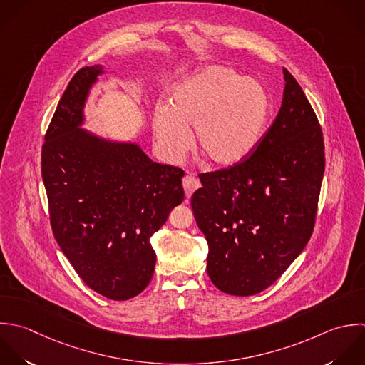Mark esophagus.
Listing matches in <instances>:
<instances>
[{"instance_id":"esophagus-1","label":"esophagus","mask_w":365,"mask_h":365,"mask_svg":"<svg viewBox=\"0 0 365 365\" xmlns=\"http://www.w3.org/2000/svg\"><path fill=\"white\" fill-rule=\"evenodd\" d=\"M182 183H183V189H185L186 197H190V196L193 195V192L200 187L199 179H196L195 176H190V175H186V176L183 178Z\"/></svg>"}]
</instances>
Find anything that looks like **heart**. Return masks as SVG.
I'll return each mask as SVG.
<instances>
[{"mask_svg": "<svg viewBox=\"0 0 365 365\" xmlns=\"http://www.w3.org/2000/svg\"><path fill=\"white\" fill-rule=\"evenodd\" d=\"M272 112L267 89L223 65H209L170 91L169 105L155 108L152 126L160 155L179 160L193 128L196 152L210 165L235 168L252 156L262 142Z\"/></svg>", "mask_w": 365, "mask_h": 365, "instance_id": "1", "label": "heart"}]
</instances>
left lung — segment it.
I'll use <instances>...</instances> for the list:
<instances>
[{
	"instance_id": "left-lung-1",
	"label": "left lung",
	"mask_w": 365,
	"mask_h": 365,
	"mask_svg": "<svg viewBox=\"0 0 365 365\" xmlns=\"http://www.w3.org/2000/svg\"><path fill=\"white\" fill-rule=\"evenodd\" d=\"M283 75L282 106L256 150L235 168L200 175L190 200L209 246L207 274L232 296L272 286L313 233L323 133L302 86L284 68Z\"/></svg>"
}]
</instances>
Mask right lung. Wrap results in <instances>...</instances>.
<instances>
[{
  "instance_id": "obj_1",
  "label": "right lung",
  "mask_w": 365,
  "mask_h": 365,
  "mask_svg": "<svg viewBox=\"0 0 365 365\" xmlns=\"http://www.w3.org/2000/svg\"><path fill=\"white\" fill-rule=\"evenodd\" d=\"M102 65L68 83L42 146V180L53 236L83 283L110 300H129L156 264L150 237L185 199L183 170L153 162L138 142L85 129V106Z\"/></svg>"
}]
</instances>
